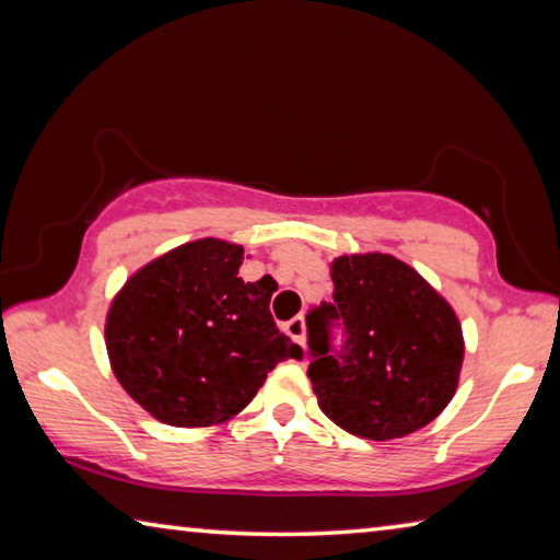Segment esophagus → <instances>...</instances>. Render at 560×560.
I'll use <instances>...</instances> for the list:
<instances>
[{"instance_id": "obj_1", "label": "esophagus", "mask_w": 560, "mask_h": 560, "mask_svg": "<svg viewBox=\"0 0 560 560\" xmlns=\"http://www.w3.org/2000/svg\"><path fill=\"white\" fill-rule=\"evenodd\" d=\"M283 328H287V334H289L293 340H296L299 346H306V318H303V316L291 318L289 324L283 326Z\"/></svg>"}]
</instances>
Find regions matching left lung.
I'll list each match as a JSON object with an SVG mask.
<instances>
[{
  "label": "left lung",
  "mask_w": 560,
  "mask_h": 560,
  "mask_svg": "<svg viewBox=\"0 0 560 560\" xmlns=\"http://www.w3.org/2000/svg\"><path fill=\"white\" fill-rule=\"evenodd\" d=\"M334 306L308 314V377L318 407L338 428L387 442L430 424L457 393L459 318L410 264L393 254H343L330 261ZM345 318L347 353L327 355L323 316Z\"/></svg>",
  "instance_id": "left-lung-1"
}]
</instances>
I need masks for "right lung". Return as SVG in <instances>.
I'll use <instances>...</instances> for the list:
<instances>
[{"instance_id": "obj_1", "label": "right lung", "mask_w": 560, "mask_h": 560, "mask_svg": "<svg viewBox=\"0 0 560 560\" xmlns=\"http://www.w3.org/2000/svg\"><path fill=\"white\" fill-rule=\"evenodd\" d=\"M244 249L195 240L140 267L106 316L110 371L132 400L173 428L230 422L301 348L269 314L267 277L244 283Z\"/></svg>"}]
</instances>
